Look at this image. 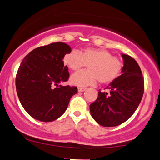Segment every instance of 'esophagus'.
I'll use <instances>...</instances> for the list:
<instances>
[{
  "instance_id": "34e87169",
  "label": "esophagus",
  "mask_w": 160,
  "mask_h": 160,
  "mask_svg": "<svg viewBox=\"0 0 160 160\" xmlns=\"http://www.w3.org/2000/svg\"><path fill=\"white\" fill-rule=\"evenodd\" d=\"M86 90V88H83V87H79L78 88V91L79 92H83Z\"/></svg>"
}]
</instances>
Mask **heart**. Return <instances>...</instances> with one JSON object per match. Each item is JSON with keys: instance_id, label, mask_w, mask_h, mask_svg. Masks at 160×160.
<instances>
[{"instance_id": "b5f03b06", "label": "heart", "mask_w": 160, "mask_h": 160, "mask_svg": "<svg viewBox=\"0 0 160 160\" xmlns=\"http://www.w3.org/2000/svg\"><path fill=\"white\" fill-rule=\"evenodd\" d=\"M63 60L73 71L88 65V70L79 71L70 77V83L80 87L95 84L97 80L102 84L112 83L122 69L120 59L102 48H85L80 52L73 50L66 53Z\"/></svg>"}]
</instances>
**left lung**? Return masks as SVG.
<instances>
[{"label":"left lung","mask_w":160,"mask_h":160,"mask_svg":"<svg viewBox=\"0 0 160 160\" xmlns=\"http://www.w3.org/2000/svg\"><path fill=\"white\" fill-rule=\"evenodd\" d=\"M122 74L107 86V92L99 91L90 105L94 120L102 127H116L126 122L137 109L144 92V79L140 67L133 58L122 54Z\"/></svg>","instance_id":"1"}]
</instances>
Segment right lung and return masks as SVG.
<instances>
[{"label": "right lung", "mask_w": 160, "mask_h": 160, "mask_svg": "<svg viewBox=\"0 0 160 160\" xmlns=\"http://www.w3.org/2000/svg\"><path fill=\"white\" fill-rule=\"evenodd\" d=\"M71 51L67 43L58 42L30 52L16 76V90L23 109L42 122H51L65 112L77 87L61 86L70 74L63 57Z\"/></svg>", "instance_id": "add662e5"}]
</instances>
